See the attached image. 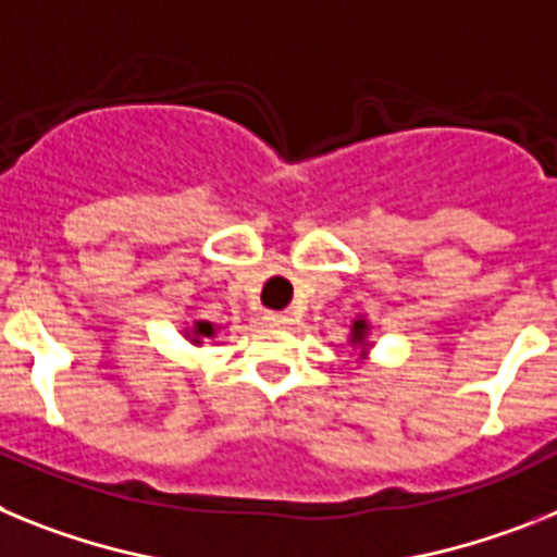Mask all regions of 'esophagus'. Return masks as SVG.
<instances>
[{
  "instance_id": "esophagus-1",
  "label": "esophagus",
  "mask_w": 557,
  "mask_h": 557,
  "mask_svg": "<svg viewBox=\"0 0 557 557\" xmlns=\"http://www.w3.org/2000/svg\"><path fill=\"white\" fill-rule=\"evenodd\" d=\"M265 322H272V325H288L292 322V313L288 311H265Z\"/></svg>"
}]
</instances>
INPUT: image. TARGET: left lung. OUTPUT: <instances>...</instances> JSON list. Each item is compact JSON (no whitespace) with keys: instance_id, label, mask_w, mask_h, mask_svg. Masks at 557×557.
<instances>
[{"instance_id":"1","label":"left lung","mask_w":557,"mask_h":557,"mask_svg":"<svg viewBox=\"0 0 557 557\" xmlns=\"http://www.w3.org/2000/svg\"><path fill=\"white\" fill-rule=\"evenodd\" d=\"M350 342H352V345L367 347V319H356V322H352ZM361 352H364V350H361Z\"/></svg>"}]
</instances>
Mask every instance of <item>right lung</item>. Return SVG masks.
<instances>
[{
  "instance_id": "right-lung-1",
  "label": "right lung",
  "mask_w": 557,
  "mask_h": 557,
  "mask_svg": "<svg viewBox=\"0 0 557 557\" xmlns=\"http://www.w3.org/2000/svg\"><path fill=\"white\" fill-rule=\"evenodd\" d=\"M187 336H190V342L201 345V338L215 336V327H212L210 322H193V327H190V331H187Z\"/></svg>"
}]
</instances>
